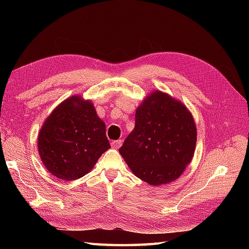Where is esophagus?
I'll list each match as a JSON object with an SVG mask.
<instances>
[{
	"label": "esophagus",
	"mask_w": 249,
	"mask_h": 249,
	"mask_svg": "<svg viewBox=\"0 0 249 249\" xmlns=\"http://www.w3.org/2000/svg\"><path fill=\"white\" fill-rule=\"evenodd\" d=\"M122 141L121 139L120 140H114V141H112L111 142V146L113 147V149H119V147L122 145Z\"/></svg>",
	"instance_id": "1"
}]
</instances>
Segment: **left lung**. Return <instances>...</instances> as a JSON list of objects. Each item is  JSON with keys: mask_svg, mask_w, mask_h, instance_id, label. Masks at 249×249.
Listing matches in <instances>:
<instances>
[{"mask_svg": "<svg viewBox=\"0 0 249 249\" xmlns=\"http://www.w3.org/2000/svg\"><path fill=\"white\" fill-rule=\"evenodd\" d=\"M196 141L192 113L182 103L156 91L136 110L135 128L119 151L136 177L156 186L181 176L192 160Z\"/></svg>", "mask_w": 249, "mask_h": 249, "instance_id": "1", "label": "left lung"}]
</instances>
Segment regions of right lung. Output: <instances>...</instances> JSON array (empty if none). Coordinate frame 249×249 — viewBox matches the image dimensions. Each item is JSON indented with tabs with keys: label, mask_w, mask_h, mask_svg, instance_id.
<instances>
[{
	"label": "right lung",
	"mask_w": 249,
	"mask_h": 249,
	"mask_svg": "<svg viewBox=\"0 0 249 249\" xmlns=\"http://www.w3.org/2000/svg\"><path fill=\"white\" fill-rule=\"evenodd\" d=\"M106 125L91 102L72 96L53 110L38 135L47 170L63 181L80 178L110 149Z\"/></svg>",
	"instance_id": "add662e5"
}]
</instances>
